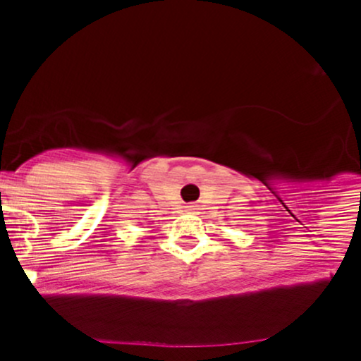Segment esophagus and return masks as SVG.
Instances as JSON below:
<instances>
[{"label": "esophagus", "instance_id": "1", "mask_svg": "<svg viewBox=\"0 0 361 361\" xmlns=\"http://www.w3.org/2000/svg\"><path fill=\"white\" fill-rule=\"evenodd\" d=\"M184 212L195 213L197 212V206H195V204H188V206H184Z\"/></svg>", "mask_w": 361, "mask_h": 361}]
</instances>
